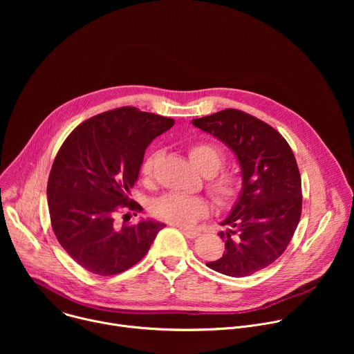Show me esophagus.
Segmentation results:
<instances>
[{
    "label": "esophagus",
    "instance_id": "34e87169",
    "mask_svg": "<svg viewBox=\"0 0 354 354\" xmlns=\"http://www.w3.org/2000/svg\"><path fill=\"white\" fill-rule=\"evenodd\" d=\"M179 230L182 231V234H183L185 236H187V238H190V239L198 236V232L194 231V230H189V228H185V227H179Z\"/></svg>",
    "mask_w": 354,
    "mask_h": 354
}]
</instances>
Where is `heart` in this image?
I'll return each instance as SVG.
<instances>
[{
    "instance_id": "b5f03b06",
    "label": "heart",
    "mask_w": 354,
    "mask_h": 354,
    "mask_svg": "<svg viewBox=\"0 0 354 354\" xmlns=\"http://www.w3.org/2000/svg\"><path fill=\"white\" fill-rule=\"evenodd\" d=\"M187 156L201 175L209 176L207 189L216 203L224 207L232 206L242 192L243 180L234 171L218 172L224 162L223 149L212 142H197L189 147ZM158 158L160 151H153L145 157L141 165V175L144 178L149 179L154 176ZM151 212L158 220L187 227L206 217L210 213V206L203 197L168 193L153 201Z\"/></svg>"
}]
</instances>
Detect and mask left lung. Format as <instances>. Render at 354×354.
Wrapping results in <instances>:
<instances>
[{"label": "left lung", "mask_w": 354, "mask_h": 354, "mask_svg": "<svg viewBox=\"0 0 354 354\" xmlns=\"http://www.w3.org/2000/svg\"><path fill=\"white\" fill-rule=\"evenodd\" d=\"M213 134L238 158L242 192L231 214L224 255L207 266L231 277H245L272 265L286 250L302 207L301 176L284 137L268 123L238 109H225L192 120Z\"/></svg>", "instance_id": "obj_1"}]
</instances>
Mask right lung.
<instances>
[{
	"label": "right lung",
	"mask_w": 354,
	"mask_h": 354,
	"mask_svg": "<svg viewBox=\"0 0 354 354\" xmlns=\"http://www.w3.org/2000/svg\"><path fill=\"white\" fill-rule=\"evenodd\" d=\"M174 124L123 106L85 120L60 147L47 182L50 221L64 250L88 272L115 276L130 269L165 227L153 220L119 227L116 213L142 210L130 190L148 144Z\"/></svg>",
	"instance_id": "obj_1"
}]
</instances>
